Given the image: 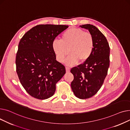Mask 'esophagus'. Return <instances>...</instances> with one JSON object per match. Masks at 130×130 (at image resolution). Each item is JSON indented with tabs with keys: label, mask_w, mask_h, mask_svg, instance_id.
<instances>
[{
	"label": "esophagus",
	"mask_w": 130,
	"mask_h": 130,
	"mask_svg": "<svg viewBox=\"0 0 130 130\" xmlns=\"http://www.w3.org/2000/svg\"><path fill=\"white\" fill-rule=\"evenodd\" d=\"M66 72L68 73L70 71V68L69 67H66Z\"/></svg>",
	"instance_id": "34e87169"
}]
</instances>
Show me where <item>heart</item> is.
I'll return each instance as SVG.
<instances>
[{"label":"heart","instance_id":"b5f03b06","mask_svg":"<svg viewBox=\"0 0 130 130\" xmlns=\"http://www.w3.org/2000/svg\"><path fill=\"white\" fill-rule=\"evenodd\" d=\"M94 47L92 35L75 27L67 30L61 36L60 41H55L52 43L53 50L59 62H63L69 52L70 55L66 60L68 66L87 61L92 55Z\"/></svg>","mask_w":130,"mask_h":130}]
</instances>
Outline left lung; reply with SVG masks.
Instances as JSON below:
<instances>
[{"label": "left lung", "mask_w": 130, "mask_h": 130, "mask_svg": "<svg viewBox=\"0 0 130 130\" xmlns=\"http://www.w3.org/2000/svg\"><path fill=\"white\" fill-rule=\"evenodd\" d=\"M80 26L92 35L94 47L87 61L71 69L74 76L71 87L75 96L86 99L95 95L103 85L110 66V48L105 37L95 26L90 24Z\"/></svg>", "instance_id": "1"}]
</instances>
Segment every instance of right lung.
<instances>
[{
  "instance_id": "obj_1",
  "label": "right lung",
  "mask_w": 130,
  "mask_h": 130,
  "mask_svg": "<svg viewBox=\"0 0 130 130\" xmlns=\"http://www.w3.org/2000/svg\"><path fill=\"white\" fill-rule=\"evenodd\" d=\"M66 25H39L22 37L16 58V71L22 87L32 97L44 100L54 94L56 85L66 73L52 49L56 37Z\"/></svg>"
}]
</instances>
